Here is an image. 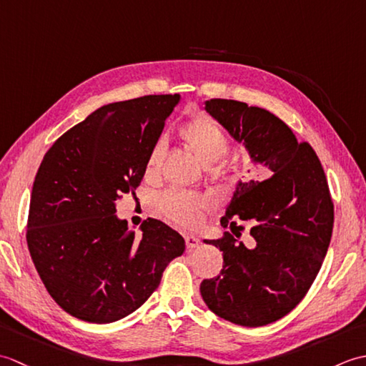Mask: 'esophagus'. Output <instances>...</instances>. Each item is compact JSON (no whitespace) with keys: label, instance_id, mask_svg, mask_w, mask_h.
<instances>
[{"label":"esophagus","instance_id":"esophagus-1","mask_svg":"<svg viewBox=\"0 0 366 366\" xmlns=\"http://www.w3.org/2000/svg\"><path fill=\"white\" fill-rule=\"evenodd\" d=\"M185 239V245H187V252H193L195 248H198V237L193 236V234H185L184 236Z\"/></svg>","mask_w":366,"mask_h":366}]
</instances>
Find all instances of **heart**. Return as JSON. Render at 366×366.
<instances>
[{"label": "heart", "instance_id": "obj_1", "mask_svg": "<svg viewBox=\"0 0 366 366\" xmlns=\"http://www.w3.org/2000/svg\"><path fill=\"white\" fill-rule=\"evenodd\" d=\"M181 138L193 155L204 167H212L220 162L229 149L228 137L222 127L207 116L190 121L181 129ZM163 157L162 143H155L146 162L147 174H155ZM207 207V199L199 193L169 190L160 198V209L169 220L179 224H193Z\"/></svg>", "mask_w": 366, "mask_h": 366}]
</instances>
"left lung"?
Wrapping results in <instances>:
<instances>
[{
	"instance_id": "1",
	"label": "left lung",
	"mask_w": 366,
	"mask_h": 366,
	"mask_svg": "<svg viewBox=\"0 0 366 366\" xmlns=\"http://www.w3.org/2000/svg\"><path fill=\"white\" fill-rule=\"evenodd\" d=\"M204 110L272 174L236 184L220 223L232 231L239 219L250 222L252 247L228 231L204 240L223 252V269L199 286L217 316L259 327L295 308L322 266L333 228L327 179L313 147L270 112L228 99L206 100Z\"/></svg>"
}]
</instances>
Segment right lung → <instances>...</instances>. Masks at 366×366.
<instances>
[{
  "instance_id": "obj_1",
  "label": "right lung",
  "mask_w": 366,
  "mask_h": 366,
  "mask_svg": "<svg viewBox=\"0 0 366 366\" xmlns=\"http://www.w3.org/2000/svg\"><path fill=\"white\" fill-rule=\"evenodd\" d=\"M181 96H144L92 112L53 143L33 184L26 242L53 300L76 320L108 324L138 310L185 240L147 219L142 236L116 215L134 193Z\"/></svg>"
}]
</instances>
